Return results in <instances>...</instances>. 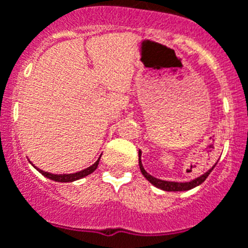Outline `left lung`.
<instances>
[{"instance_id":"1","label":"left lung","mask_w":248,"mask_h":248,"mask_svg":"<svg viewBox=\"0 0 248 248\" xmlns=\"http://www.w3.org/2000/svg\"><path fill=\"white\" fill-rule=\"evenodd\" d=\"M140 155H142V152L139 151V167H140V171H142V173L144 175V177L148 180L149 183L153 184V185L157 186V187H159V189L165 190V191H185V190L193 189V187H195V186H198V185H200V184L204 183V181L206 180V177L209 176V173L212 172V170H213V169L209 170L208 172H205L204 175H202L200 177H198V179L193 180V181H190V183H173V181H163V180H159V179H156V177H153L152 175H149V173L147 172L146 170H144V167H143L142 161H140Z\"/></svg>"}]
</instances>
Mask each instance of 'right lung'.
Listing matches in <instances>:
<instances>
[{"label":"right lung","instance_id":"1","mask_svg":"<svg viewBox=\"0 0 248 248\" xmlns=\"http://www.w3.org/2000/svg\"><path fill=\"white\" fill-rule=\"evenodd\" d=\"M100 162V158L96 161L95 163L92 166H90V167H87V169L82 170V171H79V172H76V173H65V175H54V173H49V172H46V171H43V170H39V172L42 173V175H44L46 177H48V179L53 180V181H58V183H72V181H76V180L78 179H82V177H85V176L90 175V173H92L93 171H95L96 169H97V165H99Z\"/></svg>","mask_w":248,"mask_h":248}]
</instances>
